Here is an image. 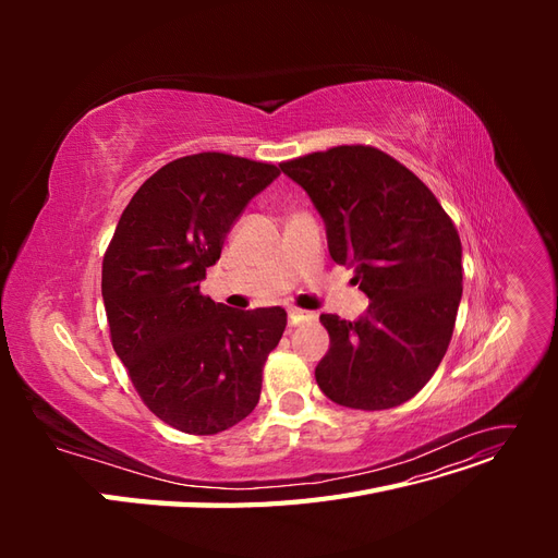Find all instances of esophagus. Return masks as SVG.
Wrapping results in <instances>:
<instances>
[{
    "label": "esophagus",
    "mask_w": 558,
    "mask_h": 558,
    "mask_svg": "<svg viewBox=\"0 0 558 558\" xmlns=\"http://www.w3.org/2000/svg\"><path fill=\"white\" fill-rule=\"evenodd\" d=\"M314 318H316L314 312H302V310H295V307L289 310V324L291 326H300V324H305V320H314Z\"/></svg>",
    "instance_id": "obj_1"
}]
</instances>
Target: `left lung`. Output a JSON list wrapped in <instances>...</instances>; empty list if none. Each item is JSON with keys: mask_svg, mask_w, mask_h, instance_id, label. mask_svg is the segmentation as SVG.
Masks as SVG:
<instances>
[{"mask_svg": "<svg viewBox=\"0 0 558 558\" xmlns=\"http://www.w3.org/2000/svg\"><path fill=\"white\" fill-rule=\"evenodd\" d=\"M326 223L330 258L369 298L356 320L320 314L330 349L316 384L351 410L414 398L445 359L463 293L461 240L428 185L373 146L281 162Z\"/></svg>", "mask_w": 558, "mask_h": 558, "instance_id": "left-lung-1", "label": "left lung"}]
</instances>
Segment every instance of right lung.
<instances>
[{
  "label": "right lung",
  "mask_w": 558,
  "mask_h": 558,
  "mask_svg": "<svg viewBox=\"0 0 558 558\" xmlns=\"http://www.w3.org/2000/svg\"><path fill=\"white\" fill-rule=\"evenodd\" d=\"M279 177L226 154L167 162L125 207L102 263L116 356L165 424L214 435L258 404L263 365L286 328L281 307L232 310L199 293L230 228Z\"/></svg>",
  "instance_id": "1"
}]
</instances>
